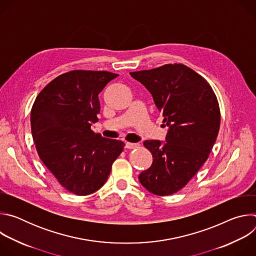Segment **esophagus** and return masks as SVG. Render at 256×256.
Returning <instances> with one entry per match:
<instances>
[{
	"label": "esophagus",
	"instance_id": "34e87169",
	"mask_svg": "<svg viewBox=\"0 0 256 256\" xmlns=\"http://www.w3.org/2000/svg\"><path fill=\"white\" fill-rule=\"evenodd\" d=\"M138 144H136V142H126V149H136L138 147Z\"/></svg>",
	"mask_w": 256,
	"mask_h": 256
}]
</instances>
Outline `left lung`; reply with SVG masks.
I'll return each instance as SVG.
<instances>
[{
    "instance_id": "left-lung-1",
    "label": "left lung",
    "mask_w": 256,
    "mask_h": 256,
    "mask_svg": "<svg viewBox=\"0 0 256 256\" xmlns=\"http://www.w3.org/2000/svg\"><path fill=\"white\" fill-rule=\"evenodd\" d=\"M130 74L149 90L169 126L166 142H144L153 163L138 175L140 182L156 196H171L184 188L208 158L221 122L216 96L204 77L182 64Z\"/></svg>"
}]
</instances>
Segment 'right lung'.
<instances>
[{
    "label": "right lung",
    "instance_id": "add662e5",
    "mask_svg": "<svg viewBox=\"0 0 256 256\" xmlns=\"http://www.w3.org/2000/svg\"><path fill=\"white\" fill-rule=\"evenodd\" d=\"M118 75L106 70H70L50 82L31 109L36 151L60 184L77 196L106 182L124 142L91 130L100 112L98 94Z\"/></svg>",
    "mask_w": 256,
    "mask_h": 256
}]
</instances>
